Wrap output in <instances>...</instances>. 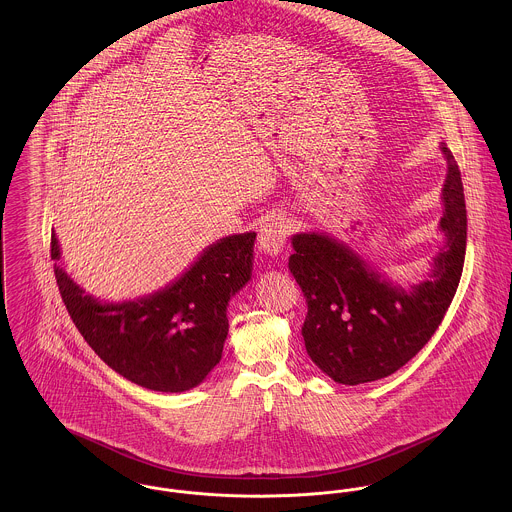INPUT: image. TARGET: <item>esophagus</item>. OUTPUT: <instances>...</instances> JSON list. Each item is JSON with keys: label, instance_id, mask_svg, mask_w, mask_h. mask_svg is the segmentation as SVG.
<instances>
[{"label": "esophagus", "instance_id": "1", "mask_svg": "<svg viewBox=\"0 0 512 512\" xmlns=\"http://www.w3.org/2000/svg\"><path fill=\"white\" fill-rule=\"evenodd\" d=\"M290 234V222L286 216L275 214L265 220V224L259 230V251L265 255H278L288 241Z\"/></svg>", "mask_w": 512, "mask_h": 512}]
</instances>
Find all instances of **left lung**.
Masks as SVG:
<instances>
[{
	"label": "left lung",
	"mask_w": 512,
	"mask_h": 512,
	"mask_svg": "<svg viewBox=\"0 0 512 512\" xmlns=\"http://www.w3.org/2000/svg\"><path fill=\"white\" fill-rule=\"evenodd\" d=\"M444 236L421 282L397 284L347 241L329 232H298L288 269L304 292L306 351L331 380L356 386L386 378L419 353L446 314L466 257L468 216L458 163L444 142Z\"/></svg>",
	"instance_id": "obj_1"
}]
</instances>
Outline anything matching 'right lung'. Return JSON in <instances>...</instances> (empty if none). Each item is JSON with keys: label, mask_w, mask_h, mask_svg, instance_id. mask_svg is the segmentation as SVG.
<instances>
[{"label": "right lung", "mask_w": 512, "mask_h": 512, "mask_svg": "<svg viewBox=\"0 0 512 512\" xmlns=\"http://www.w3.org/2000/svg\"><path fill=\"white\" fill-rule=\"evenodd\" d=\"M255 237H220L163 288L120 302L87 294L68 275L54 232L50 255L66 310L97 356L142 388L181 394L202 384L222 358L228 304L251 280Z\"/></svg>", "instance_id": "obj_1"}]
</instances>
